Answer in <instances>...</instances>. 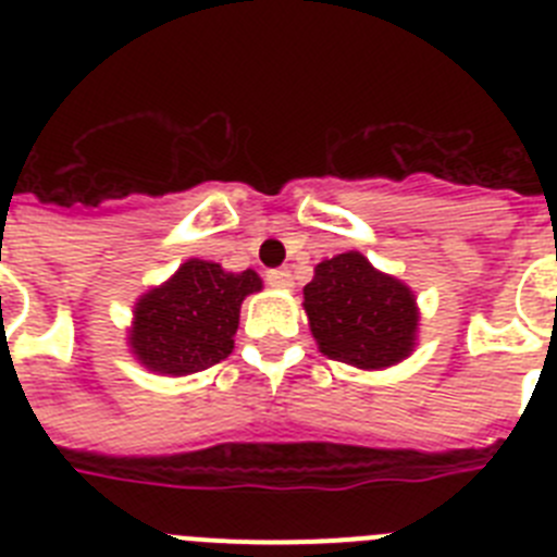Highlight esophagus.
<instances>
[{"mask_svg":"<svg viewBox=\"0 0 557 557\" xmlns=\"http://www.w3.org/2000/svg\"><path fill=\"white\" fill-rule=\"evenodd\" d=\"M268 284L275 289H289L293 287V275H289L287 268L268 270Z\"/></svg>","mask_w":557,"mask_h":557,"instance_id":"esophagus-1","label":"esophagus"}]
</instances>
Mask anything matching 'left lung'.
Instances as JSON below:
<instances>
[{
    "mask_svg": "<svg viewBox=\"0 0 557 557\" xmlns=\"http://www.w3.org/2000/svg\"><path fill=\"white\" fill-rule=\"evenodd\" d=\"M304 312L321 354L362 371L398 366L418 346L416 293L359 250L314 264L312 282L304 287Z\"/></svg>",
    "mask_w": 557,
    "mask_h": 557,
    "instance_id": "left-lung-1",
    "label": "left lung"
}]
</instances>
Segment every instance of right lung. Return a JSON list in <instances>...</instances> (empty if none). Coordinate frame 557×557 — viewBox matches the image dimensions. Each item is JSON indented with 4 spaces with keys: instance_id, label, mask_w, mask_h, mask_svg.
I'll return each mask as SVG.
<instances>
[{
    "instance_id": "obj_1",
    "label": "right lung",
    "mask_w": 557,
    "mask_h": 557,
    "mask_svg": "<svg viewBox=\"0 0 557 557\" xmlns=\"http://www.w3.org/2000/svg\"><path fill=\"white\" fill-rule=\"evenodd\" d=\"M259 289L256 270L228 273L218 262L186 259L133 304L127 348L141 368L161 376L206 371L234 351L239 309Z\"/></svg>"
}]
</instances>
